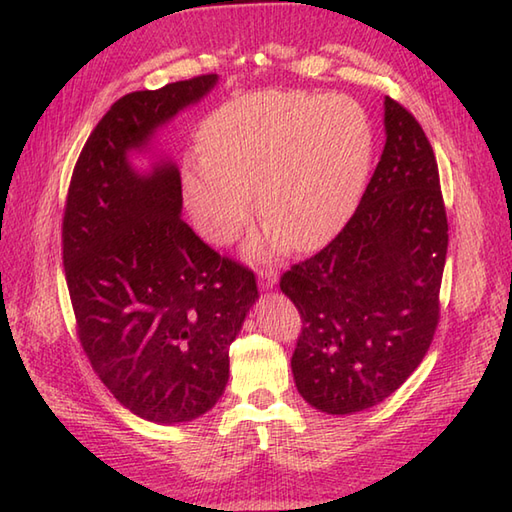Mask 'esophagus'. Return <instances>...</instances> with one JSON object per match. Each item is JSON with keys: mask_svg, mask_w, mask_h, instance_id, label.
<instances>
[{"mask_svg": "<svg viewBox=\"0 0 512 512\" xmlns=\"http://www.w3.org/2000/svg\"><path fill=\"white\" fill-rule=\"evenodd\" d=\"M259 284H262L264 288H273L277 284V268L273 266H266V268H259Z\"/></svg>", "mask_w": 512, "mask_h": 512, "instance_id": "1", "label": "esophagus"}]
</instances>
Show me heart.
<instances>
[{
    "label": "heart",
    "mask_w": 512,
    "mask_h": 512,
    "mask_svg": "<svg viewBox=\"0 0 512 512\" xmlns=\"http://www.w3.org/2000/svg\"><path fill=\"white\" fill-rule=\"evenodd\" d=\"M202 160L182 173L200 233L231 244L253 213L268 222L250 253L312 248L341 224L372 156L365 112L345 96L262 92L222 105L200 132Z\"/></svg>",
    "instance_id": "1"
}]
</instances>
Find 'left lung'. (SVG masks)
I'll use <instances>...</instances> for the list:
<instances>
[{"instance_id":"1","label":"left lung","mask_w":512,"mask_h":512,"mask_svg":"<svg viewBox=\"0 0 512 512\" xmlns=\"http://www.w3.org/2000/svg\"><path fill=\"white\" fill-rule=\"evenodd\" d=\"M385 149L343 231L281 275L301 314L292 376L332 416L378 405L413 374L438 328L449 224L420 123L385 96Z\"/></svg>"}]
</instances>
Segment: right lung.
Wrapping results in <instances>:
<instances>
[{"label":"right lung","instance_id":"1","mask_svg":"<svg viewBox=\"0 0 512 512\" xmlns=\"http://www.w3.org/2000/svg\"><path fill=\"white\" fill-rule=\"evenodd\" d=\"M217 74L125 94L94 127L76 160L63 213V270L76 334L94 372L136 416L191 422L228 383V347L253 306V270L222 257L182 220L180 171L129 154Z\"/></svg>","mask_w":512,"mask_h":512}]
</instances>
